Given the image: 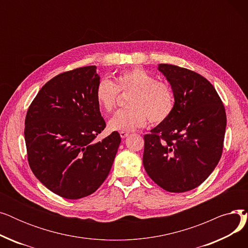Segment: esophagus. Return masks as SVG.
<instances>
[{"label":"esophagus","mask_w":248,"mask_h":248,"mask_svg":"<svg viewBox=\"0 0 248 248\" xmlns=\"http://www.w3.org/2000/svg\"><path fill=\"white\" fill-rule=\"evenodd\" d=\"M120 135H121V138L124 139V138H126V137L129 135V133H128V132H121Z\"/></svg>","instance_id":"1"}]
</instances>
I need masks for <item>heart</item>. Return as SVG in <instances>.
<instances>
[{"label": "heart", "instance_id": "1", "mask_svg": "<svg viewBox=\"0 0 248 248\" xmlns=\"http://www.w3.org/2000/svg\"><path fill=\"white\" fill-rule=\"evenodd\" d=\"M120 93H131L127 99L129 108L119 111L109 121L111 131L131 132L144 126L148 120L154 124H162L175 107L171 86L140 68L120 72L114 82L107 77L100 79L95 88L99 108L104 112L113 111Z\"/></svg>", "mask_w": 248, "mask_h": 248}]
</instances>
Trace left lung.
I'll return each instance as SVG.
<instances>
[{"instance_id": "8db88e82", "label": "left lung", "mask_w": 248, "mask_h": 248, "mask_svg": "<svg viewBox=\"0 0 248 248\" xmlns=\"http://www.w3.org/2000/svg\"><path fill=\"white\" fill-rule=\"evenodd\" d=\"M159 70L170 82L175 107L144 136L142 163L150 178L168 192L193 190L209 177L223 151L225 108L205 77L172 64Z\"/></svg>"}]
</instances>
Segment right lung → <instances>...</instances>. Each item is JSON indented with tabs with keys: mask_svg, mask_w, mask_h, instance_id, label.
Wrapping results in <instances>:
<instances>
[{
	"mask_svg": "<svg viewBox=\"0 0 248 248\" xmlns=\"http://www.w3.org/2000/svg\"><path fill=\"white\" fill-rule=\"evenodd\" d=\"M95 66L75 68L50 79L31 102L25 120V141L32 172L65 199L94 193L109 174L121 144L111 133L94 141L106 122L95 99Z\"/></svg>",
	"mask_w": 248,
	"mask_h": 248,
	"instance_id": "obj_1",
	"label": "right lung"
}]
</instances>
